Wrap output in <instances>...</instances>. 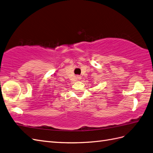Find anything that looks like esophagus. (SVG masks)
Returning a JSON list of instances; mask_svg holds the SVG:
<instances>
[{
  "label": "esophagus",
  "instance_id": "esophagus-1",
  "mask_svg": "<svg viewBox=\"0 0 153 153\" xmlns=\"http://www.w3.org/2000/svg\"><path fill=\"white\" fill-rule=\"evenodd\" d=\"M77 79H81V76H77Z\"/></svg>",
  "mask_w": 153,
  "mask_h": 153
}]
</instances>
